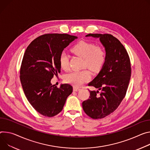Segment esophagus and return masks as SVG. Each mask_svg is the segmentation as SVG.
<instances>
[{
	"instance_id": "esophagus-1",
	"label": "esophagus",
	"mask_w": 150,
	"mask_h": 150,
	"mask_svg": "<svg viewBox=\"0 0 150 150\" xmlns=\"http://www.w3.org/2000/svg\"><path fill=\"white\" fill-rule=\"evenodd\" d=\"M79 90H80L79 88H78V87H74V88H73V90H74V91H79Z\"/></svg>"
}]
</instances>
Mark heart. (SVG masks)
Listing matches in <instances>:
<instances>
[{"label": "heart", "instance_id": "heart-1", "mask_svg": "<svg viewBox=\"0 0 150 150\" xmlns=\"http://www.w3.org/2000/svg\"><path fill=\"white\" fill-rule=\"evenodd\" d=\"M71 51L75 55L83 57V66L96 71L102 67L106 58V51L100 45L81 40L74 45ZM59 64L62 69L67 70L69 66V56L63 51L59 57ZM90 78V74L87 69L73 71L65 76L67 83L75 86H80Z\"/></svg>", "mask_w": 150, "mask_h": 150}]
</instances>
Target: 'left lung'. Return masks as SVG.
Wrapping results in <instances>:
<instances>
[{
  "instance_id": "left-lung-1",
  "label": "left lung",
  "mask_w": 150,
  "mask_h": 150,
  "mask_svg": "<svg viewBox=\"0 0 150 150\" xmlns=\"http://www.w3.org/2000/svg\"><path fill=\"white\" fill-rule=\"evenodd\" d=\"M86 36L99 38L106 51L101 71L88 84L100 92L89 90L88 99L82 103L87 115L100 119L116 110L125 98L131 76L130 61L123 45L112 35L90 33Z\"/></svg>"
}]
</instances>
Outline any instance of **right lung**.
Returning <instances> with one entry per match:
<instances>
[{"mask_svg": "<svg viewBox=\"0 0 150 150\" xmlns=\"http://www.w3.org/2000/svg\"><path fill=\"white\" fill-rule=\"evenodd\" d=\"M76 38L68 34H45L34 39L24 52L20 68L22 87L33 108L44 116L60 113L72 93L70 84L58 88L51 84V79L60 72L61 52Z\"/></svg>", "mask_w": 150, "mask_h": 150, "instance_id": "1", "label": "right lung"}]
</instances>
